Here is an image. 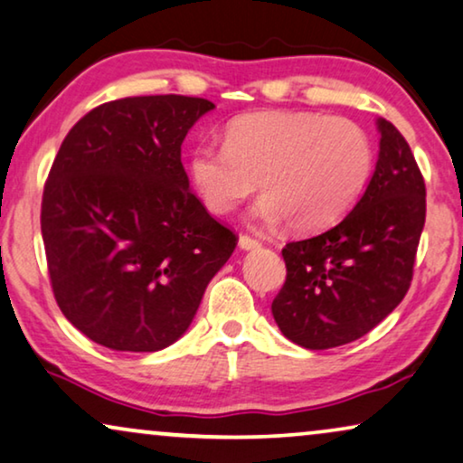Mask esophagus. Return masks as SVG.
I'll list each match as a JSON object with an SVG mask.
<instances>
[{
  "label": "esophagus",
  "mask_w": 463,
  "mask_h": 463,
  "mask_svg": "<svg viewBox=\"0 0 463 463\" xmlns=\"http://www.w3.org/2000/svg\"><path fill=\"white\" fill-rule=\"evenodd\" d=\"M238 244H240V249L242 250H257V249H261V242H259L257 238H252V236H240V240H238Z\"/></svg>",
  "instance_id": "esophagus-1"
}]
</instances>
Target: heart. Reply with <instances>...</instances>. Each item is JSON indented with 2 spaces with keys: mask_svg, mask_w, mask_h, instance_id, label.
<instances>
[{
  "mask_svg": "<svg viewBox=\"0 0 463 463\" xmlns=\"http://www.w3.org/2000/svg\"><path fill=\"white\" fill-rule=\"evenodd\" d=\"M375 151L364 128L316 111H261L232 119L225 143H200L189 179L204 206L227 214L261 181L268 194L252 211L259 223L284 219L297 232L337 223L363 195Z\"/></svg>",
  "mask_w": 463,
  "mask_h": 463,
  "instance_id": "heart-1",
  "label": "heart"
}]
</instances>
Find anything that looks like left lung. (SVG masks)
<instances>
[{
    "label": "left lung",
    "instance_id": "obj_1",
    "mask_svg": "<svg viewBox=\"0 0 463 463\" xmlns=\"http://www.w3.org/2000/svg\"><path fill=\"white\" fill-rule=\"evenodd\" d=\"M379 160L354 211L282 249L287 280L271 303L293 344L328 350L375 328L404 299L426 223V183L409 143L379 119Z\"/></svg>",
    "mask_w": 463,
    "mask_h": 463
}]
</instances>
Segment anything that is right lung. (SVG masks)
<instances>
[{"mask_svg":"<svg viewBox=\"0 0 463 463\" xmlns=\"http://www.w3.org/2000/svg\"><path fill=\"white\" fill-rule=\"evenodd\" d=\"M198 97L109 100L69 130L42 195L50 287L71 325L111 350L156 352L192 325L238 244L189 187Z\"/></svg>","mask_w":463,"mask_h":463,"instance_id":"right-lung-1","label":"right lung"}]
</instances>
